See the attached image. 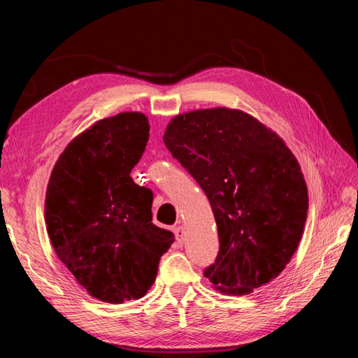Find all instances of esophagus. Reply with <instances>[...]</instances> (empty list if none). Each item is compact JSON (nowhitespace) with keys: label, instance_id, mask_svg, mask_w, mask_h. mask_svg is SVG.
<instances>
[{"label":"esophagus","instance_id":"34e87169","mask_svg":"<svg viewBox=\"0 0 358 358\" xmlns=\"http://www.w3.org/2000/svg\"><path fill=\"white\" fill-rule=\"evenodd\" d=\"M173 231H175L178 245H183V241H185V231H183V227L178 225V227H175V229H173Z\"/></svg>","mask_w":358,"mask_h":358}]
</instances>
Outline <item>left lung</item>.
<instances>
[{
	"label": "left lung",
	"mask_w": 358,
	"mask_h": 358,
	"mask_svg": "<svg viewBox=\"0 0 358 358\" xmlns=\"http://www.w3.org/2000/svg\"><path fill=\"white\" fill-rule=\"evenodd\" d=\"M164 143L212 206L220 251L204 276L229 294L275 279L296 252L308 216L300 166L275 133L241 110L176 116Z\"/></svg>",
	"instance_id": "obj_1"
}]
</instances>
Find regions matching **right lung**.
<instances>
[{
  "label": "right lung",
  "instance_id": "right-lung-1",
  "mask_svg": "<svg viewBox=\"0 0 358 358\" xmlns=\"http://www.w3.org/2000/svg\"><path fill=\"white\" fill-rule=\"evenodd\" d=\"M149 140L143 113L101 119L76 137L49 179L45 220L53 249L95 299H142L175 234L152 224L154 194L129 173Z\"/></svg>",
  "mask_w": 358,
  "mask_h": 358
}]
</instances>
